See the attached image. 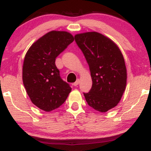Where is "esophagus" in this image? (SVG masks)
Wrapping results in <instances>:
<instances>
[{
    "instance_id": "1",
    "label": "esophagus",
    "mask_w": 151,
    "mask_h": 151,
    "mask_svg": "<svg viewBox=\"0 0 151 151\" xmlns=\"http://www.w3.org/2000/svg\"><path fill=\"white\" fill-rule=\"evenodd\" d=\"M79 79H77V81H76L75 82H74V84H73V85L74 86H77L78 84H79Z\"/></svg>"
}]
</instances>
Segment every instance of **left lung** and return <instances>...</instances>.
I'll list each match as a JSON object with an SVG mask.
<instances>
[{"label": "left lung", "mask_w": 151, "mask_h": 151, "mask_svg": "<svg viewBox=\"0 0 151 151\" xmlns=\"http://www.w3.org/2000/svg\"><path fill=\"white\" fill-rule=\"evenodd\" d=\"M74 40L89 65L92 86L84 93L88 105L106 112L120 101L126 85L124 57L113 41L96 32L76 35Z\"/></svg>", "instance_id": "1"}]
</instances>
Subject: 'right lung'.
<instances>
[{
	"mask_svg": "<svg viewBox=\"0 0 151 151\" xmlns=\"http://www.w3.org/2000/svg\"><path fill=\"white\" fill-rule=\"evenodd\" d=\"M74 41L65 31H51L32 44L22 67L23 84L32 103L45 111L60 107L72 88L60 77L55 60Z\"/></svg>",
	"mask_w": 151,
	"mask_h": 151,
	"instance_id": "1",
	"label": "right lung"
}]
</instances>
